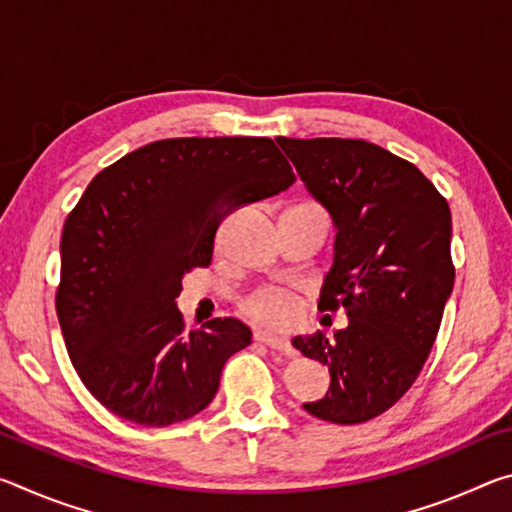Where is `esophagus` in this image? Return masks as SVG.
<instances>
[{"mask_svg":"<svg viewBox=\"0 0 512 512\" xmlns=\"http://www.w3.org/2000/svg\"><path fill=\"white\" fill-rule=\"evenodd\" d=\"M255 341H257V343H264V345H268V348H271V350L289 352V341H287V339H282V336L266 334V332H257V334H255Z\"/></svg>","mask_w":512,"mask_h":512,"instance_id":"esophagus-1","label":"esophagus"}]
</instances>
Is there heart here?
<instances>
[{
  "instance_id": "obj_1",
  "label": "heart",
  "mask_w": 512,
  "mask_h": 512,
  "mask_svg": "<svg viewBox=\"0 0 512 512\" xmlns=\"http://www.w3.org/2000/svg\"><path fill=\"white\" fill-rule=\"evenodd\" d=\"M244 314L268 327H289L300 316V300L284 289H262L244 302Z\"/></svg>"
}]
</instances>
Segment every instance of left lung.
Listing matches in <instances>:
<instances>
[{
  "instance_id": "1",
  "label": "left lung",
  "mask_w": 512,
  "mask_h": 512,
  "mask_svg": "<svg viewBox=\"0 0 512 512\" xmlns=\"http://www.w3.org/2000/svg\"><path fill=\"white\" fill-rule=\"evenodd\" d=\"M336 228L318 307L348 327L293 336L329 370V391L302 409L334 424L377 418L418 379L454 287L452 212L415 164L363 140L277 137Z\"/></svg>"
}]
</instances>
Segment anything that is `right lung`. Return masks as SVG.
Segmentation results:
<instances>
[{
  "mask_svg": "<svg viewBox=\"0 0 512 512\" xmlns=\"http://www.w3.org/2000/svg\"><path fill=\"white\" fill-rule=\"evenodd\" d=\"M268 137H176L92 178L60 239L58 323L85 388L119 418L167 427L201 413L248 325L214 318L185 332L183 277L210 266L230 212L293 185Z\"/></svg>",
  "mask_w": 512,
  "mask_h": 512,
  "instance_id": "obj_1",
  "label": "right lung"
}]
</instances>
